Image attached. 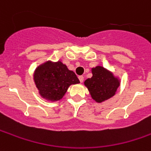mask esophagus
Here are the masks:
<instances>
[{"label":"esophagus","mask_w":151,"mask_h":151,"mask_svg":"<svg viewBox=\"0 0 151 151\" xmlns=\"http://www.w3.org/2000/svg\"><path fill=\"white\" fill-rule=\"evenodd\" d=\"M78 79H79L80 83H83L84 80V77L83 76H79V77H78Z\"/></svg>","instance_id":"esophagus-1"}]
</instances>
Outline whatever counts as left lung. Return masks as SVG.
Here are the masks:
<instances>
[{"instance_id": "left-lung-1", "label": "left lung", "mask_w": 151, "mask_h": 151, "mask_svg": "<svg viewBox=\"0 0 151 151\" xmlns=\"http://www.w3.org/2000/svg\"><path fill=\"white\" fill-rule=\"evenodd\" d=\"M91 71L92 78L84 82L91 97L96 102L101 103L113 97L121 84L119 76L100 65L92 68Z\"/></svg>"}]
</instances>
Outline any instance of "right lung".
<instances>
[{
    "mask_svg": "<svg viewBox=\"0 0 151 151\" xmlns=\"http://www.w3.org/2000/svg\"><path fill=\"white\" fill-rule=\"evenodd\" d=\"M33 80L40 96L49 101L61 100L71 85L80 83L66 64L51 60L41 63L35 68Z\"/></svg>",
    "mask_w": 151,
    "mask_h": 151,
    "instance_id": "1",
    "label": "right lung"
}]
</instances>
